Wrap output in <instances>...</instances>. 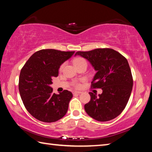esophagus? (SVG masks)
I'll return each mask as SVG.
<instances>
[{"label": "esophagus", "instance_id": "1", "mask_svg": "<svg viewBox=\"0 0 152 152\" xmlns=\"http://www.w3.org/2000/svg\"><path fill=\"white\" fill-rule=\"evenodd\" d=\"M82 93V92L81 91H74V92H73V94H81Z\"/></svg>", "mask_w": 152, "mask_h": 152}]
</instances>
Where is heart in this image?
<instances>
[{"label": "heart", "instance_id": "1", "mask_svg": "<svg viewBox=\"0 0 152 152\" xmlns=\"http://www.w3.org/2000/svg\"><path fill=\"white\" fill-rule=\"evenodd\" d=\"M83 61H85V60H84L83 58H76L75 60H74V65H76V64H78L83 62ZM63 67H64V64H62V65L60 66V70H61V69L63 68ZM74 86L76 87V88H78V87L80 86V84L78 82H74Z\"/></svg>", "mask_w": 152, "mask_h": 152}]
</instances>
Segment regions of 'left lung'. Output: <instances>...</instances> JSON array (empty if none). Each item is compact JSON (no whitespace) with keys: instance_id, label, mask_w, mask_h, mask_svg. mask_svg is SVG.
Returning <instances> with one entry per match:
<instances>
[{"instance_id":"left-lung-1","label":"left lung","mask_w":152,"mask_h":152,"mask_svg":"<svg viewBox=\"0 0 152 152\" xmlns=\"http://www.w3.org/2000/svg\"><path fill=\"white\" fill-rule=\"evenodd\" d=\"M77 55L87 59L97 72L92 88L102 90L99 96L89 92L91 101L84 105L86 113L99 121L115 119L124 110L132 91L133 77L127 59L110 48L77 51Z\"/></svg>"}]
</instances>
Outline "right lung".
<instances>
[{
	"instance_id": "right-lung-1",
	"label": "right lung",
	"mask_w": 152,
	"mask_h": 152,
	"mask_svg": "<svg viewBox=\"0 0 152 152\" xmlns=\"http://www.w3.org/2000/svg\"><path fill=\"white\" fill-rule=\"evenodd\" d=\"M74 51L46 49L36 51L20 70L19 90L25 108L33 117L41 121H57L66 114L73 95L64 90L53 93L50 86L52 78L58 76L61 64L70 58Z\"/></svg>"
}]
</instances>
